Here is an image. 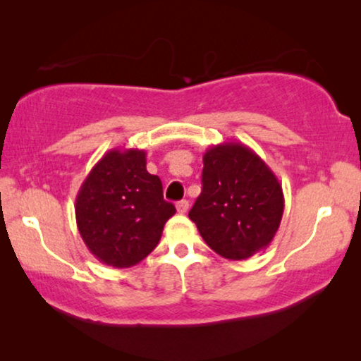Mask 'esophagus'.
<instances>
[{"label": "esophagus", "instance_id": "1", "mask_svg": "<svg viewBox=\"0 0 361 361\" xmlns=\"http://www.w3.org/2000/svg\"><path fill=\"white\" fill-rule=\"evenodd\" d=\"M177 212H179V214H187V210H189V202L187 200H180V202H177Z\"/></svg>", "mask_w": 361, "mask_h": 361}]
</instances>
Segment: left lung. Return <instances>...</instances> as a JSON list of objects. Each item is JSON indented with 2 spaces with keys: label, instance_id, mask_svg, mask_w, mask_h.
<instances>
[{
  "label": "left lung",
  "instance_id": "1",
  "mask_svg": "<svg viewBox=\"0 0 361 361\" xmlns=\"http://www.w3.org/2000/svg\"><path fill=\"white\" fill-rule=\"evenodd\" d=\"M202 185L189 219L216 255L241 261L269 246L283 219L284 194L253 149L236 141L209 147Z\"/></svg>",
  "mask_w": 361,
  "mask_h": 361
}]
</instances>
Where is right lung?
<instances>
[{
	"label": "right lung",
	"instance_id": "1",
	"mask_svg": "<svg viewBox=\"0 0 361 361\" xmlns=\"http://www.w3.org/2000/svg\"><path fill=\"white\" fill-rule=\"evenodd\" d=\"M176 207L164 200L146 151L115 147L103 154L80 185L75 220L83 243L103 264L130 268L159 243Z\"/></svg>",
	"mask_w": 361,
	"mask_h": 361
}]
</instances>
